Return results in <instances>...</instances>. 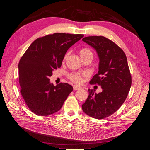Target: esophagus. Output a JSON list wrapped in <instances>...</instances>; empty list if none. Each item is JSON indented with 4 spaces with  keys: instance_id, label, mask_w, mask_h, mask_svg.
Wrapping results in <instances>:
<instances>
[{
    "instance_id": "esophagus-1",
    "label": "esophagus",
    "mask_w": 150,
    "mask_h": 150,
    "mask_svg": "<svg viewBox=\"0 0 150 150\" xmlns=\"http://www.w3.org/2000/svg\"><path fill=\"white\" fill-rule=\"evenodd\" d=\"M73 90H79V89L81 88L80 87H79V86H76V85H74V86H73Z\"/></svg>"
}]
</instances>
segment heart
<instances>
[{
  "instance_id": "b5f03b06",
  "label": "heart",
  "mask_w": 150,
  "mask_h": 150,
  "mask_svg": "<svg viewBox=\"0 0 150 150\" xmlns=\"http://www.w3.org/2000/svg\"><path fill=\"white\" fill-rule=\"evenodd\" d=\"M80 55L82 59L88 56L93 57V53H92L91 51L88 48L81 49L80 51ZM68 53H66V55L64 56V59H66V57H68ZM68 78L69 79L70 81L77 84H81L82 81L81 75L79 74V73H70V74L68 75Z\"/></svg>"
}]
</instances>
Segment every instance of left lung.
I'll use <instances>...</instances> for the list:
<instances>
[{"instance_id":"obj_1","label":"left lung","mask_w":150,"mask_h":150,"mask_svg":"<svg viewBox=\"0 0 150 150\" xmlns=\"http://www.w3.org/2000/svg\"><path fill=\"white\" fill-rule=\"evenodd\" d=\"M82 40L97 53L98 71L90 83L100 86L103 91L96 93L89 89L82 109L91 117L104 119L119 110L128 96L132 85L128 60L120 47L103 36L87 37Z\"/></svg>"}]
</instances>
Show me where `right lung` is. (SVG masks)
Masks as SVG:
<instances>
[{
    "label": "right lung",
    "instance_id": "obj_1",
    "mask_svg": "<svg viewBox=\"0 0 150 150\" xmlns=\"http://www.w3.org/2000/svg\"><path fill=\"white\" fill-rule=\"evenodd\" d=\"M84 35L55 33L38 38L31 44L18 63L21 93L29 109L47 116L60 110L73 87L50 82L53 71L59 68L67 51Z\"/></svg>",
    "mask_w": 150,
    "mask_h": 150
}]
</instances>
